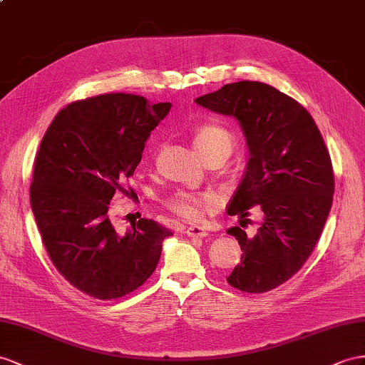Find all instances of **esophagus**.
<instances>
[{
  "label": "esophagus",
  "mask_w": 365,
  "mask_h": 365,
  "mask_svg": "<svg viewBox=\"0 0 365 365\" xmlns=\"http://www.w3.org/2000/svg\"><path fill=\"white\" fill-rule=\"evenodd\" d=\"M185 232H186V236H188V237H205V236H208L207 230H205L203 227H188Z\"/></svg>",
  "instance_id": "34e87169"
}]
</instances>
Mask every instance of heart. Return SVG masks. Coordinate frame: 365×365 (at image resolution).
Listing matches in <instances>:
<instances>
[{"label":"heart","instance_id":"obj_1","mask_svg":"<svg viewBox=\"0 0 365 365\" xmlns=\"http://www.w3.org/2000/svg\"><path fill=\"white\" fill-rule=\"evenodd\" d=\"M194 145L197 151L207 158L212 154L230 155L235 135L231 130L219 123H203L194 129ZM220 194L216 190H179L165 200L166 207L177 216L195 222L203 217L207 211L216 210L220 205Z\"/></svg>","mask_w":365,"mask_h":365}]
</instances>
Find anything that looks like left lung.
Listing matches in <instances>:
<instances>
[{
	"instance_id": "obj_1",
	"label": "left lung",
	"mask_w": 365,
	"mask_h": 365,
	"mask_svg": "<svg viewBox=\"0 0 365 365\" xmlns=\"http://www.w3.org/2000/svg\"><path fill=\"white\" fill-rule=\"evenodd\" d=\"M195 101L236 117L247 137L250 160L228 214L262 211L255 236L240 227L227 231L242 250L227 282L245 293L269 292L302 268L321 237L334 192L329 149L301 103L267 83H230Z\"/></svg>"
}]
</instances>
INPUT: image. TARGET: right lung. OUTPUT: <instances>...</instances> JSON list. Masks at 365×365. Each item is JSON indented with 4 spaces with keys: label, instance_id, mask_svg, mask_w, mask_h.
<instances>
[{
    "label": "right lung",
    "instance_id": "right-lung-1",
    "mask_svg": "<svg viewBox=\"0 0 365 365\" xmlns=\"http://www.w3.org/2000/svg\"><path fill=\"white\" fill-rule=\"evenodd\" d=\"M170 109L134 93H101L63 108L41 140L31 183L36 225L58 273L91 297L110 301L143 285L173 235L140 219L120 236L108 214Z\"/></svg>",
    "mask_w": 365,
    "mask_h": 365
}]
</instances>
